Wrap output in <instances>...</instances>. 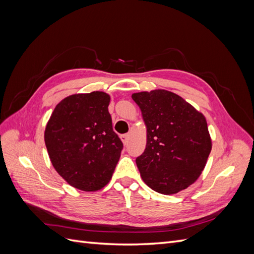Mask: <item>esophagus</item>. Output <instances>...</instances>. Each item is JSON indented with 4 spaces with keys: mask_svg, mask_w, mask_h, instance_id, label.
I'll list each match as a JSON object with an SVG mask.
<instances>
[{
    "mask_svg": "<svg viewBox=\"0 0 254 254\" xmlns=\"http://www.w3.org/2000/svg\"><path fill=\"white\" fill-rule=\"evenodd\" d=\"M122 141H123V143H124L125 145L128 143V141H129V137H130V134L129 133H126V134H123L122 136Z\"/></svg>",
    "mask_w": 254,
    "mask_h": 254,
    "instance_id": "1",
    "label": "esophagus"
}]
</instances>
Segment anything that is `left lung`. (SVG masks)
<instances>
[{"label": "left lung", "instance_id": "obj_1", "mask_svg": "<svg viewBox=\"0 0 254 254\" xmlns=\"http://www.w3.org/2000/svg\"><path fill=\"white\" fill-rule=\"evenodd\" d=\"M146 126V148L135 163L143 181L160 194L186 190L201 175L212 149L204 115L167 90L131 95Z\"/></svg>", "mask_w": 254, "mask_h": 254}]
</instances>
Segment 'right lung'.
Instances as JSON below:
<instances>
[{
  "label": "right lung",
  "mask_w": 254,
  "mask_h": 254,
  "mask_svg": "<svg viewBox=\"0 0 254 254\" xmlns=\"http://www.w3.org/2000/svg\"><path fill=\"white\" fill-rule=\"evenodd\" d=\"M109 94H73L54 109L44 142L56 172L75 189L95 191L110 181L123 143L113 131Z\"/></svg>",
  "instance_id": "1"
}]
</instances>
